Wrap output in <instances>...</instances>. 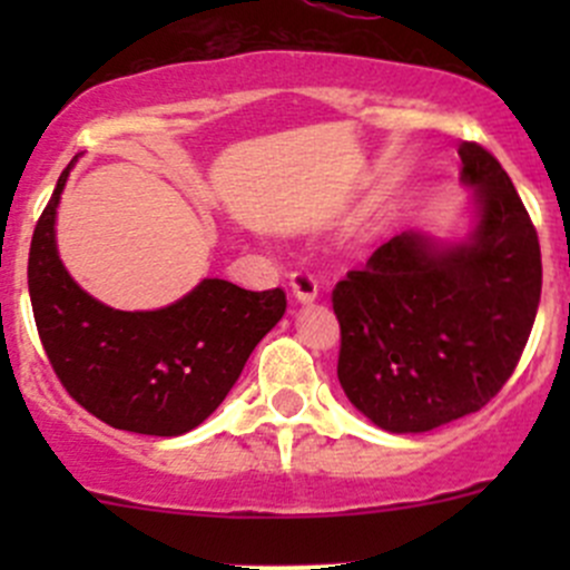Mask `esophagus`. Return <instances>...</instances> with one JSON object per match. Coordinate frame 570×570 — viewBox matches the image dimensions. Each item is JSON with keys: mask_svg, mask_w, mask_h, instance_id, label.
Returning <instances> with one entry per match:
<instances>
[{"mask_svg": "<svg viewBox=\"0 0 570 570\" xmlns=\"http://www.w3.org/2000/svg\"><path fill=\"white\" fill-rule=\"evenodd\" d=\"M289 286H292V295H295L301 303H312L314 297L320 295L317 278H314L312 273H306V269H295V273L289 275Z\"/></svg>", "mask_w": 570, "mask_h": 570, "instance_id": "1", "label": "esophagus"}]
</instances>
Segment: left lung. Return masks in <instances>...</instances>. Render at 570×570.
<instances>
[{
  "label": "left lung",
  "instance_id": "8db88e82",
  "mask_svg": "<svg viewBox=\"0 0 570 570\" xmlns=\"http://www.w3.org/2000/svg\"><path fill=\"white\" fill-rule=\"evenodd\" d=\"M461 178L480 220L469 243L435 248L400 234L333 286L338 383L389 433H428L502 392L540 303V243L499 159L461 140Z\"/></svg>",
  "mask_w": 570,
  "mask_h": 570
}]
</instances>
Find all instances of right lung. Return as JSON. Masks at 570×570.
I'll return each mask as SVG.
<instances>
[{
	"label": "right lung",
	"mask_w": 570,
	"mask_h": 570,
	"mask_svg": "<svg viewBox=\"0 0 570 570\" xmlns=\"http://www.w3.org/2000/svg\"><path fill=\"white\" fill-rule=\"evenodd\" d=\"M68 168L38 217L27 264L46 358L62 389L109 428L187 433L226 400L253 347L284 317V289L250 292L206 278L159 312H118L94 301L66 273L55 245Z\"/></svg>",
	"instance_id": "right-lung-1"
}]
</instances>
